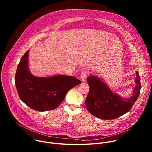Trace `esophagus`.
I'll use <instances>...</instances> for the list:
<instances>
[{
  "instance_id": "obj_1",
  "label": "esophagus",
  "mask_w": 152,
  "mask_h": 152,
  "mask_svg": "<svg viewBox=\"0 0 152 152\" xmlns=\"http://www.w3.org/2000/svg\"><path fill=\"white\" fill-rule=\"evenodd\" d=\"M88 75V71L86 70H84L82 72L81 75H80V78H81V80L83 81V82H85V80H86V76H87Z\"/></svg>"
}]
</instances>
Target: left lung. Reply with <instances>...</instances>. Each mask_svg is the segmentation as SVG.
<instances>
[{"instance_id": "8db88e82", "label": "left lung", "mask_w": 152, "mask_h": 152, "mask_svg": "<svg viewBox=\"0 0 152 152\" xmlns=\"http://www.w3.org/2000/svg\"><path fill=\"white\" fill-rule=\"evenodd\" d=\"M136 75L135 87L132 91V95L129 98H123L114 93L97 76L91 75L88 77L90 91L85 100V105L90 113L99 118L112 120L131 110L139 96L141 88L138 71Z\"/></svg>"}]
</instances>
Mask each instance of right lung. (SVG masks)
<instances>
[{
	"mask_svg": "<svg viewBox=\"0 0 152 152\" xmlns=\"http://www.w3.org/2000/svg\"><path fill=\"white\" fill-rule=\"evenodd\" d=\"M29 50L21 57L15 76V83L20 99L37 111H47L56 108L67 92L81 81L74 76L58 75L37 77L30 72Z\"/></svg>",
	"mask_w": 152,
	"mask_h": 152,
	"instance_id": "1",
	"label": "right lung"
}]
</instances>
